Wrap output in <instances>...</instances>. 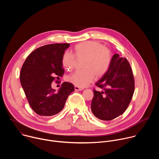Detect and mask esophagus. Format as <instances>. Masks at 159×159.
<instances>
[{
    "mask_svg": "<svg viewBox=\"0 0 159 159\" xmlns=\"http://www.w3.org/2000/svg\"><path fill=\"white\" fill-rule=\"evenodd\" d=\"M84 89V88H81V87H77V86H75V90H76V91H80V90H82Z\"/></svg>",
    "mask_w": 159,
    "mask_h": 159,
    "instance_id": "obj_1",
    "label": "esophagus"
}]
</instances>
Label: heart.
I'll return each instance as SVG.
<instances>
[{
	"label": "heart",
	"instance_id": "1",
	"mask_svg": "<svg viewBox=\"0 0 159 159\" xmlns=\"http://www.w3.org/2000/svg\"><path fill=\"white\" fill-rule=\"evenodd\" d=\"M77 59H84V69L77 70L66 77V80L79 87H84L95 78L102 77L109 70L112 55L110 50L102 44L93 41H87L76 44L73 49ZM76 58L74 55L65 52L62 57L65 69L70 70L74 66Z\"/></svg>",
	"mask_w": 159,
	"mask_h": 159
}]
</instances>
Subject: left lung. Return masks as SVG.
<instances>
[{
	"label": "left lung",
	"mask_w": 159,
	"mask_h": 159,
	"mask_svg": "<svg viewBox=\"0 0 159 159\" xmlns=\"http://www.w3.org/2000/svg\"><path fill=\"white\" fill-rule=\"evenodd\" d=\"M102 91L94 90L90 109L99 120L110 121L121 115L132 99L134 81L126 58L118 54L112 56L107 72L96 82Z\"/></svg>",
	"instance_id": "left-lung-1"
}]
</instances>
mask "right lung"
<instances>
[{
  "label": "right lung",
  "instance_id": "right-lung-1",
  "mask_svg": "<svg viewBox=\"0 0 159 159\" xmlns=\"http://www.w3.org/2000/svg\"><path fill=\"white\" fill-rule=\"evenodd\" d=\"M69 43L44 45L34 50L26 59L20 73V81L32 109L40 116L58 114L74 90L70 82H63L57 90L52 83L62 77V57Z\"/></svg>",
  "mask_w": 159,
  "mask_h": 159
}]
</instances>
